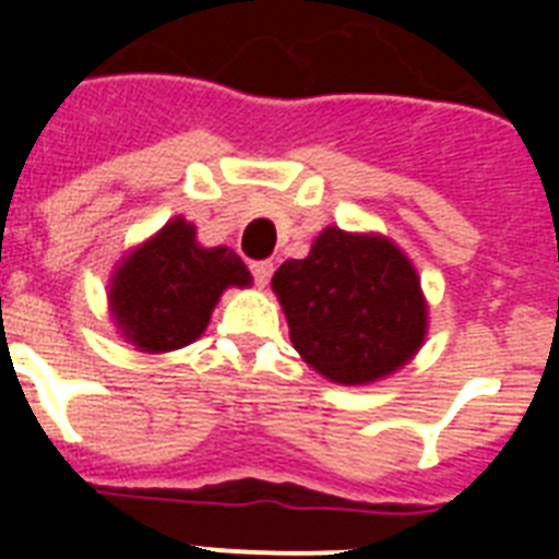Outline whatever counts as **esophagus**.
I'll use <instances>...</instances> for the list:
<instances>
[{"mask_svg": "<svg viewBox=\"0 0 559 559\" xmlns=\"http://www.w3.org/2000/svg\"><path fill=\"white\" fill-rule=\"evenodd\" d=\"M251 274H254V283L260 285V288H265L271 280V274H274V263L271 260H260V263H251Z\"/></svg>", "mask_w": 559, "mask_h": 559, "instance_id": "1", "label": "esophagus"}]
</instances>
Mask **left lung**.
<instances>
[{"instance_id":"8db88e82","label":"left lung","mask_w":559,"mask_h":559,"mask_svg":"<svg viewBox=\"0 0 559 559\" xmlns=\"http://www.w3.org/2000/svg\"><path fill=\"white\" fill-rule=\"evenodd\" d=\"M290 344L341 386H367L403 369L428 335V302L408 254L378 231L328 226L305 260L271 280Z\"/></svg>"}]
</instances>
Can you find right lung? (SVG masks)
Instances as JSON below:
<instances>
[{"label": "right lung", "instance_id": "1", "mask_svg": "<svg viewBox=\"0 0 559 559\" xmlns=\"http://www.w3.org/2000/svg\"><path fill=\"white\" fill-rule=\"evenodd\" d=\"M249 285V269L229 246L206 249L195 226L176 215L117 263L108 313L140 353H173L201 338L226 288Z\"/></svg>", "mask_w": 559, "mask_h": 559}]
</instances>
